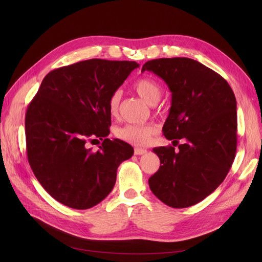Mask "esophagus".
Here are the masks:
<instances>
[{
	"mask_svg": "<svg viewBox=\"0 0 262 262\" xmlns=\"http://www.w3.org/2000/svg\"><path fill=\"white\" fill-rule=\"evenodd\" d=\"M146 152H147V150L144 149V148H139V147L134 148V154H136V155H143Z\"/></svg>",
	"mask_w": 262,
	"mask_h": 262,
	"instance_id": "34e87169",
	"label": "esophagus"
}]
</instances>
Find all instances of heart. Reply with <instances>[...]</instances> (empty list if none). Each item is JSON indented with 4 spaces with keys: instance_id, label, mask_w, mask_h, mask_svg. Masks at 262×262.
I'll return each mask as SVG.
<instances>
[{
    "instance_id": "b5f03b06",
    "label": "heart",
    "mask_w": 262,
    "mask_h": 262,
    "mask_svg": "<svg viewBox=\"0 0 262 262\" xmlns=\"http://www.w3.org/2000/svg\"><path fill=\"white\" fill-rule=\"evenodd\" d=\"M133 90L139 96L144 99L147 104L154 105L161 97V86L155 80L150 77H140L133 83ZM121 95L119 92L112 94L108 100V110L112 116H117L120 106ZM157 129L152 124H126L116 130V136L130 144L143 146L149 143Z\"/></svg>"
}]
</instances>
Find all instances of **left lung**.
I'll return each mask as SVG.
<instances>
[{
	"instance_id": "left-lung-1",
	"label": "left lung",
	"mask_w": 262,
	"mask_h": 262,
	"mask_svg": "<svg viewBox=\"0 0 262 262\" xmlns=\"http://www.w3.org/2000/svg\"><path fill=\"white\" fill-rule=\"evenodd\" d=\"M162 77L171 92L163 126L178 145L153 148L161 166L148 179L152 192L168 207L188 208L202 201L225 179L237 147L236 98L228 83L189 58H162L142 67Z\"/></svg>"
}]
</instances>
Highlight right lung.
Wrapping results in <instances>:
<instances>
[{
    "mask_svg": "<svg viewBox=\"0 0 262 262\" xmlns=\"http://www.w3.org/2000/svg\"><path fill=\"white\" fill-rule=\"evenodd\" d=\"M139 64L91 59L45 76L25 117L27 158L53 199L85 210L112 192L117 169L133 155L121 140H109L108 100ZM102 139L97 152L87 141Z\"/></svg>",
    "mask_w": 262,
    "mask_h": 262,
    "instance_id": "1",
    "label": "right lung"
}]
</instances>
